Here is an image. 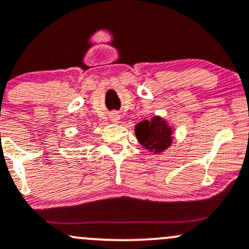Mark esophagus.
<instances>
[{
	"mask_svg": "<svg viewBox=\"0 0 249 249\" xmlns=\"http://www.w3.org/2000/svg\"><path fill=\"white\" fill-rule=\"evenodd\" d=\"M109 119H110V122H113V123H118L120 120V115H119V113H117V112H112L109 114Z\"/></svg>",
	"mask_w": 249,
	"mask_h": 249,
	"instance_id": "34e87169",
	"label": "esophagus"
}]
</instances>
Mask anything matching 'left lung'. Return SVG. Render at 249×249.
<instances>
[{"instance_id": "8db88e82", "label": "left lung", "mask_w": 249, "mask_h": 249, "mask_svg": "<svg viewBox=\"0 0 249 249\" xmlns=\"http://www.w3.org/2000/svg\"><path fill=\"white\" fill-rule=\"evenodd\" d=\"M175 129L160 115H153L149 120H143L135 125V135L145 150L154 155L161 154L171 147Z\"/></svg>"}]
</instances>
